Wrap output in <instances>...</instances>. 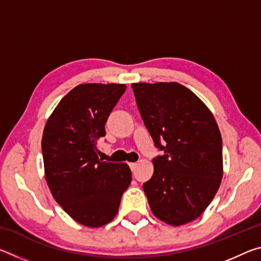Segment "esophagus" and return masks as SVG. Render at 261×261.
<instances>
[{
    "label": "esophagus",
    "instance_id": "1",
    "mask_svg": "<svg viewBox=\"0 0 261 261\" xmlns=\"http://www.w3.org/2000/svg\"><path fill=\"white\" fill-rule=\"evenodd\" d=\"M129 166H130V168H131V170H132V171H135V170H136V168H137V163H135V162H131V163H129Z\"/></svg>",
    "mask_w": 261,
    "mask_h": 261
}]
</instances>
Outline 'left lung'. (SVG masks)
<instances>
[{
    "mask_svg": "<svg viewBox=\"0 0 261 261\" xmlns=\"http://www.w3.org/2000/svg\"><path fill=\"white\" fill-rule=\"evenodd\" d=\"M137 107L162 151L153 159L154 173L145 182L153 214L171 226L202 214L222 178V138L204 102L178 83L131 84Z\"/></svg>",
    "mask_w": 261,
    "mask_h": 261,
    "instance_id": "8db88e82",
    "label": "left lung"
}]
</instances>
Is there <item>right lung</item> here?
<instances>
[{"mask_svg":"<svg viewBox=\"0 0 261 261\" xmlns=\"http://www.w3.org/2000/svg\"><path fill=\"white\" fill-rule=\"evenodd\" d=\"M124 84H84L69 92L50 115L41 148L46 179L57 204L77 222L101 227L117 214L131 183L126 163L100 160L96 141L125 92Z\"/></svg>","mask_w":261,"mask_h":261,"instance_id":"1","label":"right lung"}]
</instances>
